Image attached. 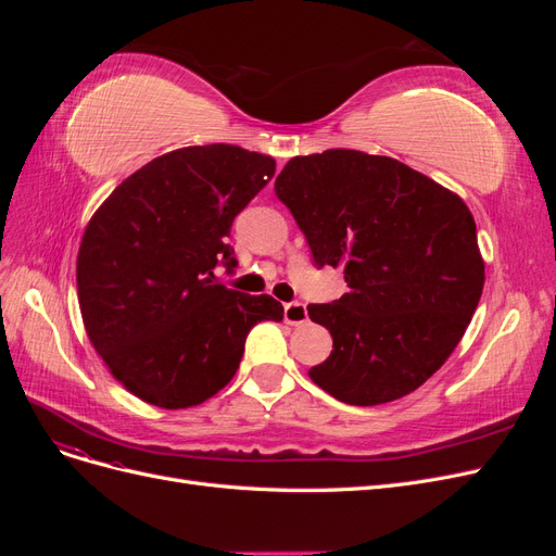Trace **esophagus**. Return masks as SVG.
I'll use <instances>...</instances> for the list:
<instances>
[{"instance_id":"34e87169","label":"esophagus","mask_w":556,"mask_h":556,"mask_svg":"<svg viewBox=\"0 0 556 556\" xmlns=\"http://www.w3.org/2000/svg\"><path fill=\"white\" fill-rule=\"evenodd\" d=\"M282 317H285V323L292 325V327L304 325L306 319H308L306 304H301V301H292V304H285V308H282Z\"/></svg>"}]
</instances>
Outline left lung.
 <instances>
[{"label":"left lung","instance_id":"left-lung-1","mask_svg":"<svg viewBox=\"0 0 556 556\" xmlns=\"http://www.w3.org/2000/svg\"><path fill=\"white\" fill-rule=\"evenodd\" d=\"M276 194L315 264L343 268L348 282L339 301L308 306L333 339L311 380L350 406L415 392L459 345L482 294L464 199L394 157L345 148L292 157Z\"/></svg>","mask_w":556,"mask_h":556}]
</instances>
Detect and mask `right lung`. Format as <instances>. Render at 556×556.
I'll return each mask as SVG.
<instances>
[{
	"label": "right lung",
	"mask_w": 556,
	"mask_h": 556,
	"mask_svg": "<svg viewBox=\"0 0 556 556\" xmlns=\"http://www.w3.org/2000/svg\"><path fill=\"white\" fill-rule=\"evenodd\" d=\"M276 174L271 155L188 146L148 162L94 211L80 239L83 325L111 376L146 403L178 410L233 378L245 336L282 319L280 301L215 282L237 264L233 217Z\"/></svg>",
	"instance_id": "add662e5"
}]
</instances>
